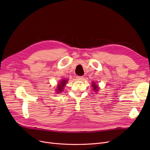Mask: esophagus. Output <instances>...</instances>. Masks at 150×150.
I'll list each match as a JSON object with an SVG mask.
<instances>
[{
  "mask_svg": "<svg viewBox=\"0 0 150 150\" xmlns=\"http://www.w3.org/2000/svg\"><path fill=\"white\" fill-rule=\"evenodd\" d=\"M76 78H77V80L82 81L84 79V77L83 76H77Z\"/></svg>",
  "mask_w": 150,
  "mask_h": 150,
  "instance_id": "obj_1",
  "label": "esophagus"
}]
</instances>
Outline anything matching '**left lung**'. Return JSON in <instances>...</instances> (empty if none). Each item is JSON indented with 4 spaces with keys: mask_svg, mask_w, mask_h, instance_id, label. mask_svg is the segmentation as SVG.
Wrapping results in <instances>:
<instances>
[{
    "mask_svg": "<svg viewBox=\"0 0 150 150\" xmlns=\"http://www.w3.org/2000/svg\"><path fill=\"white\" fill-rule=\"evenodd\" d=\"M92 86H93V90H94V91H98L99 88L98 87V86L97 85V84H96L95 83L93 82V83H92Z\"/></svg>",
    "mask_w": 150,
    "mask_h": 150,
    "instance_id": "left-lung-1",
    "label": "left lung"
}]
</instances>
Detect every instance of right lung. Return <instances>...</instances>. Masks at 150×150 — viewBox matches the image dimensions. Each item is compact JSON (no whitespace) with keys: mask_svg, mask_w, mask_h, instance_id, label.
Instances as JSON below:
<instances>
[{"mask_svg":"<svg viewBox=\"0 0 150 150\" xmlns=\"http://www.w3.org/2000/svg\"><path fill=\"white\" fill-rule=\"evenodd\" d=\"M68 80H66V79H62V81H60L59 84H57V89H56V91L57 93H61L62 91H63V89H64V86H66L67 82Z\"/></svg>","mask_w":150,"mask_h":150,"instance_id":"right-lung-1","label":"right lung"}]
</instances>
